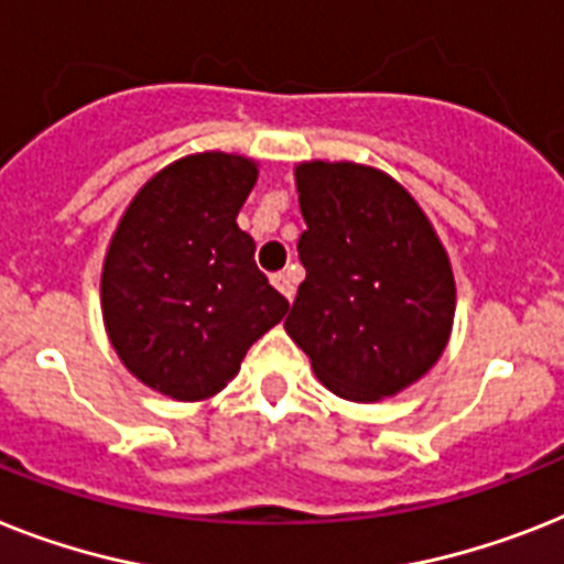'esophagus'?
Returning a JSON list of instances; mask_svg holds the SVG:
<instances>
[{
	"label": "esophagus",
	"mask_w": 564,
	"mask_h": 564,
	"mask_svg": "<svg viewBox=\"0 0 564 564\" xmlns=\"http://www.w3.org/2000/svg\"><path fill=\"white\" fill-rule=\"evenodd\" d=\"M273 285L282 291V296H285L288 302L293 300V293H296V273H293V268H285V271L273 273Z\"/></svg>",
	"instance_id": "1"
}]
</instances>
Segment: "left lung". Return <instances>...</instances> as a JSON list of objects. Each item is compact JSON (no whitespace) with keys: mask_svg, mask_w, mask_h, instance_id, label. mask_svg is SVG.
Masks as SVG:
<instances>
[{"mask_svg":"<svg viewBox=\"0 0 564 564\" xmlns=\"http://www.w3.org/2000/svg\"><path fill=\"white\" fill-rule=\"evenodd\" d=\"M305 230L285 332L346 400L392 398L432 369L455 314V279L415 198L360 164L296 166Z\"/></svg>","mask_w":564,"mask_h":564,"instance_id":"left-lung-1","label":"left lung"}]
</instances>
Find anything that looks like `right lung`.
Instances as JSON below:
<instances>
[{
	"mask_svg": "<svg viewBox=\"0 0 564 564\" xmlns=\"http://www.w3.org/2000/svg\"><path fill=\"white\" fill-rule=\"evenodd\" d=\"M253 184L248 158H181L134 195L106 253L111 346L134 377L175 400L221 392L288 311L236 225Z\"/></svg>",
	"mask_w": 564,
	"mask_h": 564,
	"instance_id": "1",
	"label": "right lung"
}]
</instances>
